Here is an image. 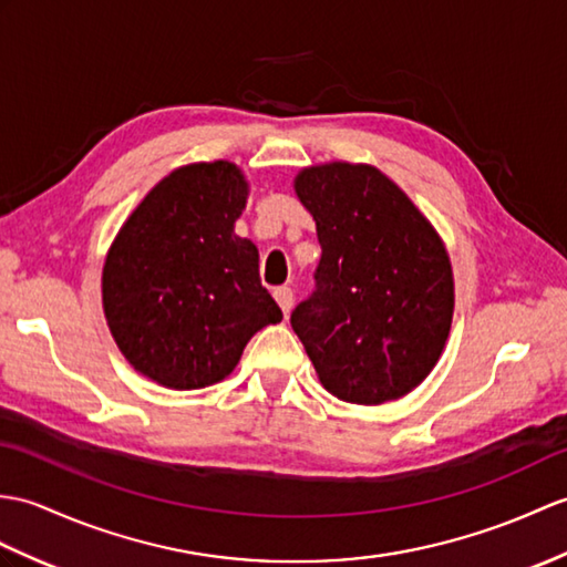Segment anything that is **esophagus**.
Returning <instances> with one entry per match:
<instances>
[{"instance_id":"1","label":"esophagus","mask_w":567,"mask_h":567,"mask_svg":"<svg viewBox=\"0 0 567 567\" xmlns=\"http://www.w3.org/2000/svg\"><path fill=\"white\" fill-rule=\"evenodd\" d=\"M272 297H275V301H278V305H280L282 313H289V309H292V305H295L292 287H278V289H275V292H272Z\"/></svg>"}]
</instances>
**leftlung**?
<instances>
[{"label": "left lung", "instance_id": "1", "mask_svg": "<svg viewBox=\"0 0 567 567\" xmlns=\"http://www.w3.org/2000/svg\"><path fill=\"white\" fill-rule=\"evenodd\" d=\"M295 190L316 219V289L289 323L321 384L360 405L413 391L452 328L454 280L437 231L396 183L364 164L305 168Z\"/></svg>", "mask_w": 567, "mask_h": 567}]
</instances>
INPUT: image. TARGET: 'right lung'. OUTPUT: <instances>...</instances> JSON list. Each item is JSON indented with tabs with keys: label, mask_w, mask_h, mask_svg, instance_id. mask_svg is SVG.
<instances>
[{
	"label": "right lung",
	"mask_w": 567,
	"mask_h": 567,
	"mask_svg": "<svg viewBox=\"0 0 567 567\" xmlns=\"http://www.w3.org/2000/svg\"><path fill=\"white\" fill-rule=\"evenodd\" d=\"M248 183L229 162L176 168L147 193L103 266V311L125 360L188 391L227 377L254 333L282 321L258 248L234 234Z\"/></svg>",
	"instance_id": "add662e5"
}]
</instances>
